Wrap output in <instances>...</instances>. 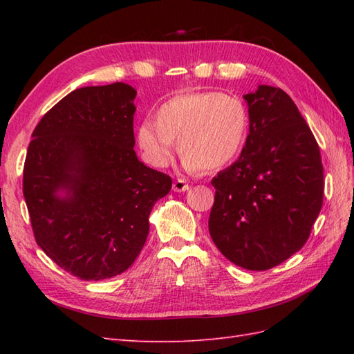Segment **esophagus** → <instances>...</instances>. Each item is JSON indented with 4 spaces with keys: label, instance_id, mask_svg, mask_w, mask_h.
I'll list each match as a JSON object with an SVG mask.
<instances>
[{
    "label": "esophagus",
    "instance_id": "esophagus-1",
    "mask_svg": "<svg viewBox=\"0 0 354 354\" xmlns=\"http://www.w3.org/2000/svg\"><path fill=\"white\" fill-rule=\"evenodd\" d=\"M171 189H173V192H176V193H181V192L189 190V184H187V183L184 181V179H176V181L173 183Z\"/></svg>",
    "mask_w": 354,
    "mask_h": 354
}]
</instances>
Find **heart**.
<instances>
[{
  "instance_id": "1",
  "label": "heart",
  "mask_w": 354,
  "mask_h": 354,
  "mask_svg": "<svg viewBox=\"0 0 354 354\" xmlns=\"http://www.w3.org/2000/svg\"><path fill=\"white\" fill-rule=\"evenodd\" d=\"M250 132V112L240 97L227 93H187L158 108L155 122L137 127L142 160L162 169L171 160L175 141L183 165L190 171L217 170L243 149Z\"/></svg>"
}]
</instances>
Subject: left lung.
I'll use <instances>...</instances> for the list:
<instances>
[{
  "instance_id": "obj_1",
  "label": "left lung",
  "mask_w": 354,
  "mask_h": 354,
  "mask_svg": "<svg viewBox=\"0 0 354 354\" xmlns=\"http://www.w3.org/2000/svg\"><path fill=\"white\" fill-rule=\"evenodd\" d=\"M250 133L240 158L217 173L208 230L234 265L266 270L301 250L321 212L319 146L283 89L246 94Z\"/></svg>"
}]
</instances>
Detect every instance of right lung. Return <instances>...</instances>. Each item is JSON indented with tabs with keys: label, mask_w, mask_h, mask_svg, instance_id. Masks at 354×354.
I'll return each instance as SVG.
<instances>
[{
	"label": "right lung",
	"mask_w": 354,
	"mask_h": 354,
	"mask_svg": "<svg viewBox=\"0 0 354 354\" xmlns=\"http://www.w3.org/2000/svg\"><path fill=\"white\" fill-rule=\"evenodd\" d=\"M135 97L122 82L74 89L28 145L22 192L36 243L80 280L124 272L146 243L152 207L171 189L133 150Z\"/></svg>",
	"instance_id": "add662e5"
}]
</instances>
